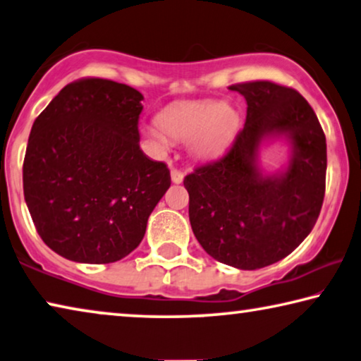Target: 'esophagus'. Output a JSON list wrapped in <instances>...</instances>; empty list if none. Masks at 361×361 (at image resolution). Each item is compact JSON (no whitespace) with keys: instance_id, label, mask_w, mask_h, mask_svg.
<instances>
[{"instance_id":"obj_1","label":"esophagus","mask_w":361,"mask_h":361,"mask_svg":"<svg viewBox=\"0 0 361 361\" xmlns=\"http://www.w3.org/2000/svg\"><path fill=\"white\" fill-rule=\"evenodd\" d=\"M171 180H173L174 184H182V182H184V173H180L179 169H173L171 171Z\"/></svg>"}]
</instances>
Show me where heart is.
I'll use <instances>...</instances> for the list:
<instances>
[{"label": "heart", "instance_id": "heart-1", "mask_svg": "<svg viewBox=\"0 0 361 361\" xmlns=\"http://www.w3.org/2000/svg\"><path fill=\"white\" fill-rule=\"evenodd\" d=\"M238 113L229 103L208 99L179 102L158 116L159 127H149L147 135L158 147L166 148L169 140L190 142L198 158H214L231 145L238 127Z\"/></svg>", "mask_w": 361, "mask_h": 361}]
</instances>
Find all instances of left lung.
Returning a JSON list of instances; mask_svg holds the SVG:
<instances>
[{
    "label": "left lung",
    "mask_w": 361,
    "mask_h": 361,
    "mask_svg": "<svg viewBox=\"0 0 361 361\" xmlns=\"http://www.w3.org/2000/svg\"><path fill=\"white\" fill-rule=\"evenodd\" d=\"M247 121L223 158L185 176L188 218L200 245L219 263L259 269L286 258L318 219L326 188V137L313 108L293 88L257 80L231 85ZM284 136L290 161L262 173L259 149Z\"/></svg>",
    "instance_id": "8db88e82"
}]
</instances>
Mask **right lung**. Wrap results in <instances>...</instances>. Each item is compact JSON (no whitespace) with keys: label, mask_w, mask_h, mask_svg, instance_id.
Instances as JSON below:
<instances>
[{"label":"right lung","mask_w":361,"mask_h":361,"mask_svg":"<svg viewBox=\"0 0 361 361\" xmlns=\"http://www.w3.org/2000/svg\"><path fill=\"white\" fill-rule=\"evenodd\" d=\"M142 93L106 79L66 85L32 126L24 197L42 240L77 263H114L135 250L171 185L140 149Z\"/></svg>","instance_id":"1"}]
</instances>
